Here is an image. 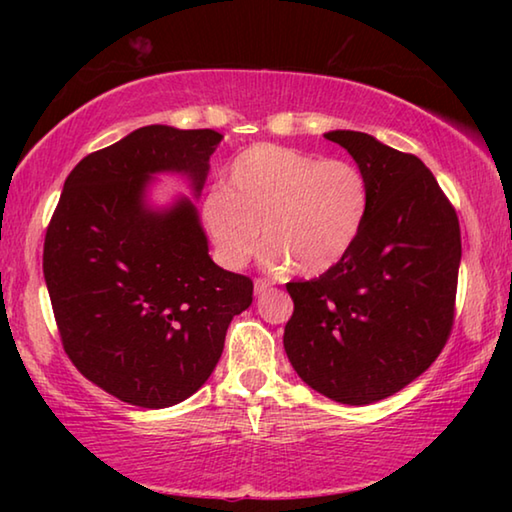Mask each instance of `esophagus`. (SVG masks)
I'll use <instances>...</instances> for the list:
<instances>
[{
	"mask_svg": "<svg viewBox=\"0 0 512 512\" xmlns=\"http://www.w3.org/2000/svg\"><path fill=\"white\" fill-rule=\"evenodd\" d=\"M271 287H273L271 280H266V277H257V280H255V296H262V293H266Z\"/></svg>",
	"mask_w": 512,
	"mask_h": 512,
	"instance_id": "1",
	"label": "esophagus"
}]
</instances>
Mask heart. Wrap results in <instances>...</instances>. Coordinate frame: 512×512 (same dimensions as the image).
<instances>
[{
	"label": "heart",
	"instance_id": "1",
	"mask_svg": "<svg viewBox=\"0 0 512 512\" xmlns=\"http://www.w3.org/2000/svg\"><path fill=\"white\" fill-rule=\"evenodd\" d=\"M368 210V178L354 162L255 144L232 160L223 189L205 198L203 216L228 266H244L257 253L262 227L273 264L318 275L357 244Z\"/></svg>",
	"mask_w": 512,
	"mask_h": 512
}]
</instances>
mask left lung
Here are the masks:
<instances>
[{
    "label": "left lung",
    "mask_w": 512,
    "mask_h": 512,
    "mask_svg": "<svg viewBox=\"0 0 512 512\" xmlns=\"http://www.w3.org/2000/svg\"><path fill=\"white\" fill-rule=\"evenodd\" d=\"M370 185L357 244L307 282H289L293 316L284 350L314 391L341 404H372L420 377L454 327L461 228L420 158L357 131L325 133Z\"/></svg>",
    "instance_id": "8db88e82"
}]
</instances>
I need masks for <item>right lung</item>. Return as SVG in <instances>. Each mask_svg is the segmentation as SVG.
<instances>
[{"instance_id": "obj_1", "label": "right lung", "mask_w": 512, "mask_h": 512, "mask_svg": "<svg viewBox=\"0 0 512 512\" xmlns=\"http://www.w3.org/2000/svg\"><path fill=\"white\" fill-rule=\"evenodd\" d=\"M223 140L210 128L144 126L76 164L47 225L42 271L65 354L117 400L167 409L221 359L253 280L207 255L194 205H144L153 173L178 171L201 192Z\"/></svg>"}]
</instances>
